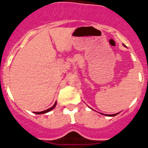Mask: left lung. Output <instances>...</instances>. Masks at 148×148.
I'll return each mask as SVG.
<instances>
[{
  "label": "left lung",
  "mask_w": 148,
  "mask_h": 148,
  "mask_svg": "<svg viewBox=\"0 0 148 148\" xmlns=\"http://www.w3.org/2000/svg\"><path fill=\"white\" fill-rule=\"evenodd\" d=\"M118 113H115V114H112V115H107V116H115V115H118Z\"/></svg>",
  "instance_id": "obj_1"
}]
</instances>
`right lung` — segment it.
Returning <instances> with one entry per match:
<instances>
[{"instance_id": "1", "label": "right lung", "mask_w": 148, "mask_h": 148, "mask_svg": "<svg viewBox=\"0 0 148 148\" xmlns=\"http://www.w3.org/2000/svg\"><path fill=\"white\" fill-rule=\"evenodd\" d=\"M56 102L55 103H54L53 106L52 107H51V108H48V109H47V110H45V111H41V112H35V113H37V114H42V113H47V112H49V111H51L52 109H53V108H55V107H56Z\"/></svg>"}]
</instances>
